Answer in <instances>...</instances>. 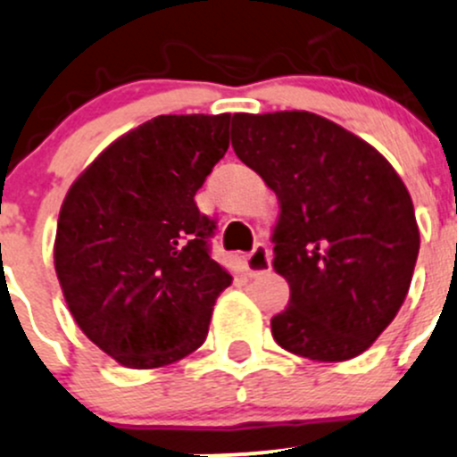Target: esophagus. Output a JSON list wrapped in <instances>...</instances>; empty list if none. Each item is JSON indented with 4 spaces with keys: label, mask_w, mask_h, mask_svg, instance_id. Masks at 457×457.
I'll list each match as a JSON object with an SVG mask.
<instances>
[{
    "label": "esophagus",
    "mask_w": 457,
    "mask_h": 457,
    "mask_svg": "<svg viewBox=\"0 0 457 457\" xmlns=\"http://www.w3.org/2000/svg\"><path fill=\"white\" fill-rule=\"evenodd\" d=\"M270 262L272 255L270 251H268L266 244H257V246L246 255V272L251 277H260L263 272L270 270Z\"/></svg>",
    "instance_id": "34e87169"
}]
</instances>
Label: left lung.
<instances>
[{"label": "left lung", "mask_w": 457, "mask_h": 457, "mask_svg": "<svg viewBox=\"0 0 457 457\" xmlns=\"http://www.w3.org/2000/svg\"><path fill=\"white\" fill-rule=\"evenodd\" d=\"M230 140L279 200L272 268L290 303L270 319L275 341L323 363L363 354L401 310L420 248L401 176L312 112L233 114Z\"/></svg>", "instance_id": "obj_1"}]
</instances>
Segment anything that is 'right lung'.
Masks as SVG:
<instances>
[{
    "label": "right lung",
    "mask_w": 457,
    "mask_h": 457,
    "mask_svg": "<svg viewBox=\"0 0 457 457\" xmlns=\"http://www.w3.org/2000/svg\"><path fill=\"white\" fill-rule=\"evenodd\" d=\"M230 114L156 116L74 180L54 268L83 334L131 370L176 363L209 334L233 277L211 257L215 222L195 194L228 149Z\"/></svg>",
    "instance_id": "add662e5"
}]
</instances>
